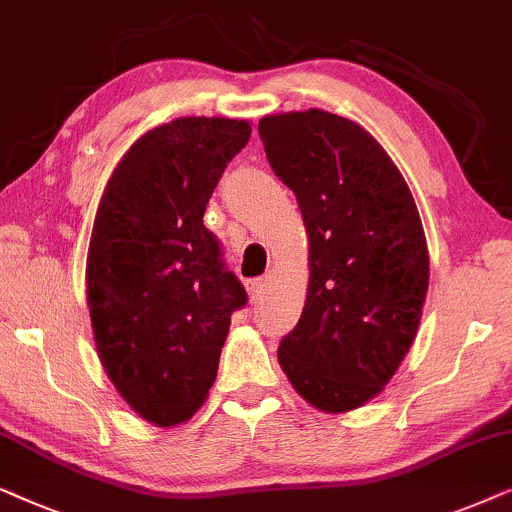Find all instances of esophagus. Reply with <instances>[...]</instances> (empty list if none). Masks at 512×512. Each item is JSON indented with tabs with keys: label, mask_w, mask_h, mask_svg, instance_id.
Masks as SVG:
<instances>
[{
	"label": "esophagus",
	"mask_w": 512,
	"mask_h": 512,
	"mask_svg": "<svg viewBox=\"0 0 512 512\" xmlns=\"http://www.w3.org/2000/svg\"><path fill=\"white\" fill-rule=\"evenodd\" d=\"M248 297H250V302H257V299L262 297V292H264V285H267V281H264V278H250L248 283Z\"/></svg>",
	"instance_id": "esophagus-1"
}]
</instances>
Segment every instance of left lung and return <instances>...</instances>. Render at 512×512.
<instances>
[{
  "label": "left lung",
  "mask_w": 512,
  "mask_h": 512,
  "mask_svg": "<svg viewBox=\"0 0 512 512\" xmlns=\"http://www.w3.org/2000/svg\"><path fill=\"white\" fill-rule=\"evenodd\" d=\"M269 166L309 234V292L278 363L323 412H349L388 384L417 337L428 248L417 203L384 147L323 109L264 117Z\"/></svg>",
  "instance_id": "8db88e82"
}]
</instances>
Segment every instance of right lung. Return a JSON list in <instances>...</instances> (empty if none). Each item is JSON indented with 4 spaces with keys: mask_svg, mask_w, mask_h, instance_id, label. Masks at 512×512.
Returning <instances> with one entry per match:
<instances>
[{
    "mask_svg": "<svg viewBox=\"0 0 512 512\" xmlns=\"http://www.w3.org/2000/svg\"><path fill=\"white\" fill-rule=\"evenodd\" d=\"M250 131L224 117L156 126L100 199L86 260L95 346L126 403L156 426L182 424L206 403L231 313L248 302L203 213Z\"/></svg>",
    "mask_w": 512,
    "mask_h": 512,
    "instance_id": "right-lung-1",
    "label": "right lung"
}]
</instances>
